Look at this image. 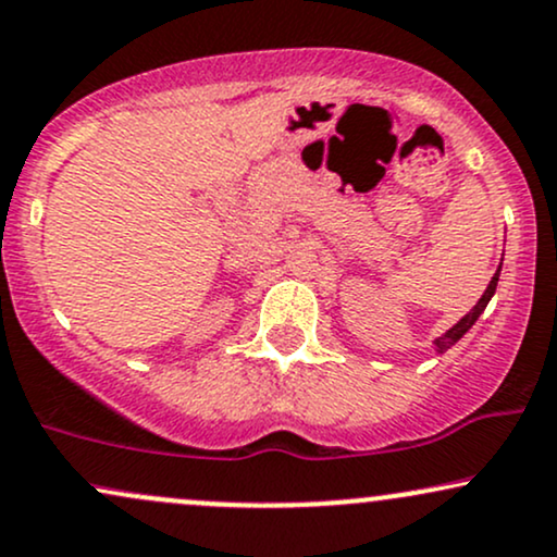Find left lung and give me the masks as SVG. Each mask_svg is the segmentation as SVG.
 <instances>
[{
    "label": "left lung",
    "mask_w": 557,
    "mask_h": 557,
    "mask_svg": "<svg viewBox=\"0 0 557 557\" xmlns=\"http://www.w3.org/2000/svg\"><path fill=\"white\" fill-rule=\"evenodd\" d=\"M500 267H503V261H500ZM497 280H500V270H497V272H495V277H492V280H490L487 290H484V296L476 300V306H474V309H471V311H469V314H466V317L461 319V322H458V324H453V327H450V330H447V332H445V335H440V337H437V341H434V348H437V354H445V350H447V348H450V345H456V343H458V341H461V337L466 335V332H469V330H471V324H474V322H476V319H479V314H482V311H484V309H487L490 298H492V296H495V287H497Z\"/></svg>",
    "instance_id": "obj_1"
}]
</instances>
